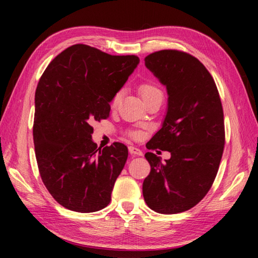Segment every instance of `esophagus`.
Segmentation results:
<instances>
[{
    "mask_svg": "<svg viewBox=\"0 0 258 258\" xmlns=\"http://www.w3.org/2000/svg\"><path fill=\"white\" fill-rule=\"evenodd\" d=\"M130 151L132 152V154H140V151L139 149H137V148H134V147H130Z\"/></svg>",
    "mask_w": 258,
    "mask_h": 258,
    "instance_id": "esophagus-1",
    "label": "esophagus"
}]
</instances>
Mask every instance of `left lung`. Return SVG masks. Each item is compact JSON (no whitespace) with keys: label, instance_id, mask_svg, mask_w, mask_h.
I'll return each mask as SVG.
<instances>
[{"label":"left lung","instance_id":"8db88e82","mask_svg":"<svg viewBox=\"0 0 258 258\" xmlns=\"http://www.w3.org/2000/svg\"><path fill=\"white\" fill-rule=\"evenodd\" d=\"M111 55L76 44L43 73L35 92L34 145L42 181L61 206L78 213L106 208L128 151L97 145L91 119H106L110 102L138 67L135 55Z\"/></svg>","mask_w":258,"mask_h":258}]
</instances>
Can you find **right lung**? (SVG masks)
<instances>
[{
    "mask_svg": "<svg viewBox=\"0 0 258 258\" xmlns=\"http://www.w3.org/2000/svg\"><path fill=\"white\" fill-rule=\"evenodd\" d=\"M146 67L167 91V110L156 133V154L142 185L148 207L177 214L196 206L211 189L224 148L223 109L215 83L195 56L155 52ZM168 151L165 156L160 150Z\"/></svg>",
    "mask_w": 258,
    "mask_h": 258,
    "instance_id": "1",
    "label": "right lung"
}]
</instances>
